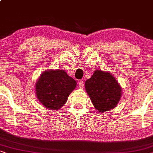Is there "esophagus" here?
<instances>
[{"instance_id":"obj_1","label":"esophagus","mask_w":153,"mask_h":153,"mask_svg":"<svg viewBox=\"0 0 153 153\" xmlns=\"http://www.w3.org/2000/svg\"><path fill=\"white\" fill-rule=\"evenodd\" d=\"M78 85H79V87L80 88V89H84V87H85V85H84V81L83 80L79 81L78 83Z\"/></svg>"}]
</instances>
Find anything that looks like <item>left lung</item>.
<instances>
[{
    "label": "left lung",
    "mask_w": 153,
    "mask_h": 153,
    "mask_svg": "<svg viewBox=\"0 0 153 153\" xmlns=\"http://www.w3.org/2000/svg\"><path fill=\"white\" fill-rule=\"evenodd\" d=\"M85 85L86 91L99 112L114 108L122 96V88L109 72L96 70Z\"/></svg>",
    "instance_id": "left-lung-1"
}]
</instances>
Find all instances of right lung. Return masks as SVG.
I'll list each match as a JSON object with an SVG mask.
<instances>
[{"label": "right lung", "mask_w": 153, "mask_h": 153, "mask_svg": "<svg viewBox=\"0 0 153 153\" xmlns=\"http://www.w3.org/2000/svg\"><path fill=\"white\" fill-rule=\"evenodd\" d=\"M76 84V81L64 70H46L36 82L35 94L45 107L50 110H58L66 102Z\"/></svg>", "instance_id": "right-lung-1"}]
</instances>
